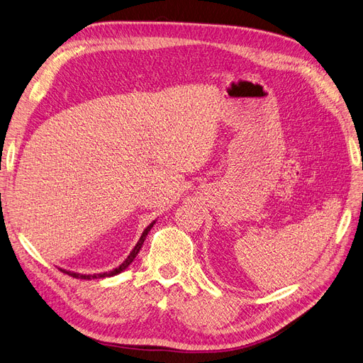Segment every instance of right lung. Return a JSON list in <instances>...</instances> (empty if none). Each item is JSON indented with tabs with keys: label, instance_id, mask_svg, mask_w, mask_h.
Returning <instances> with one entry per match:
<instances>
[{
	"label": "right lung",
	"instance_id": "add662e5",
	"mask_svg": "<svg viewBox=\"0 0 363 363\" xmlns=\"http://www.w3.org/2000/svg\"><path fill=\"white\" fill-rule=\"evenodd\" d=\"M155 221L157 220H154L152 221V223L143 230V233H142V237H140V240L137 241V244L134 245V249L131 250V253L128 255V258L118 267V268H114V270H111V272H105V273H95V274H81V273H75V272H69V270H63V268H60V270L63 272V273H66V274H69V276H72V277H77V279H86V280H91V279H101V277H111V276H116V274H119V273H122L123 270H126L128 268V265H130L133 261H134V258L135 256L138 255V252H140V249H142V245H143V242H145V240H146V237H147V233H149V230L152 229V226L155 225Z\"/></svg>",
	"mask_w": 363,
	"mask_h": 363
}]
</instances>
